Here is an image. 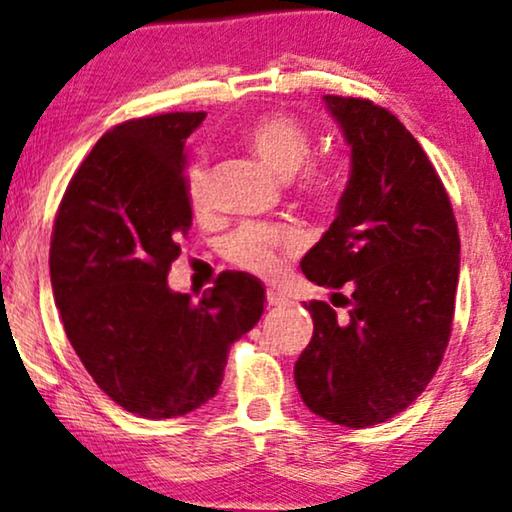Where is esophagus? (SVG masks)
<instances>
[{"label":"esophagus","mask_w":512,"mask_h":512,"mask_svg":"<svg viewBox=\"0 0 512 512\" xmlns=\"http://www.w3.org/2000/svg\"><path fill=\"white\" fill-rule=\"evenodd\" d=\"M267 304L269 306H283V304H288V297H285L283 292L267 290Z\"/></svg>","instance_id":"obj_1"}]
</instances>
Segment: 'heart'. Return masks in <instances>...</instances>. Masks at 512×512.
Masks as SVG:
<instances>
[{
	"label": "heart",
	"mask_w": 512,
	"mask_h": 512,
	"mask_svg": "<svg viewBox=\"0 0 512 512\" xmlns=\"http://www.w3.org/2000/svg\"><path fill=\"white\" fill-rule=\"evenodd\" d=\"M241 145L278 177L295 175L297 194L316 208H330L342 189V168L335 159H311L313 135L288 112H267L250 119L241 131ZM194 208L206 206V170L194 166L187 175ZM297 250V234L276 224H243L227 238L229 262L260 276L276 274L283 255Z\"/></svg>",
	"instance_id": "b5f03b06"
}]
</instances>
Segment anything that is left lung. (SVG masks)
Here are the masks:
<instances>
[{"label": "left lung", "mask_w": 512, "mask_h": 512, "mask_svg": "<svg viewBox=\"0 0 512 512\" xmlns=\"http://www.w3.org/2000/svg\"><path fill=\"white\" fill-rule=\"evenodd\" d=\"M351 147L335 222L302 260L304 276L346 306L304 304L313 337L295 363L306 407L332 424H384L424 393L445 356L459 283V229L417 138L384 107L325 95Z\"/></svg>", "instance_id": "left-lung-1"}]
</instances>
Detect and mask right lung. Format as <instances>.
Segmentation results:
<instances>
[{
    "instance_id": "obj_1",
    "label": "right lung",
    "mask_w": 512,
    "mask_h": 512,
    "mask_svg": "<svg viewBox=\"0 0 512 512\" xmlns=\"http://www.w3.org/2000/svg\"><path fill=\"white\" fill-rule=\"evenodd\" d=\"M203 112L131 119L95 142L60 201L49 267L67 339L126 412L173 419L208 403L264 285L224 271L199 302L168 288L192 227L185 142Z\"/></svg>"
}]
</instances>
